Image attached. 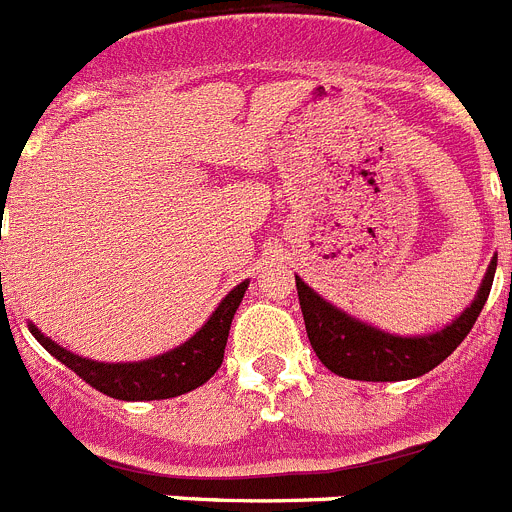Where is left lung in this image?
Returning a JSON list of instances; mask_svg holds the SVG:
<instances>
[{"label": "left lung", "mask_w": 512, "mask_h": 512, "mask_svg": "<svg viewBox=\"0 0 512 512\" xmlns=\"http://www.w3.org/2000/svg\"><path fill=\"white\" fill-rule=\"evenodd\" d=\"M495 269L497 256H492L469 308L440 331L422 336L388 334L378 326H370L344 313L342 308H336L329 300H323L313 287L295 277L310 347L331 373L352 378V381L386 383L419 378L432 368H438L440 362L464 342L487 303Z\"/></svg>", "instance_id": "left-lung-1"}]
</instances>
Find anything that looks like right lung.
<instances>
[{
    "instance_id": "1",
    "label": "right lung",
    "mask_w": 512,
    "mask_h": 512,
    "mask_svg": "<svg viewBox=\"0 0 512 512\" xmlns=\"http://www.w3.org/2000/svg\"><path fill=\"white\" fill-rule=\"evenodd\" d=\"M248 290V279L238 287L227 292L220 305L214 308L212 316L207 318L202 329L196 331L191 339L178 344L176 349H168L163 355L150 357L139 362H98L87 357L74 355L69 349L51 342V336L41 334L38 326L28 323L30 334L36 336L41 347L64 362L69 370L80 375L82 381L98 388L111 399L121 401H155V399H173L181 393H189L207 383L225 357L227 334L233 323L235 310Z\"/></svg>"
}]
</instances>
